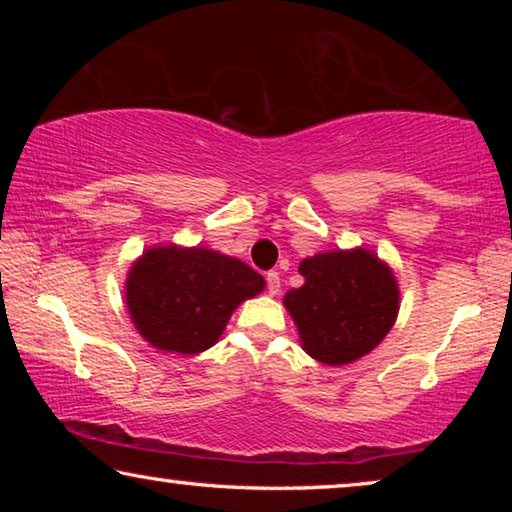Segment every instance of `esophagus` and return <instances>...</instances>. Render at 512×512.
Wrapping results in <instances>:
<instances>
[{
	"label": "esophagus",
	"mask_w": 512,
	"mask_h": 512,
	"mask_svg": "<svg viewBox=\"0 0 512 512\" xmlns=\"http://www.w3.org/2000/svg\"><path fill=\"white\" fill-rule=\"evenodd\" d=\"M266 287H268V293H271V296L280 293V273L268 271L266 273Z\"/></svg>",
	"instance_id": "34e87169"
}]
</instances>
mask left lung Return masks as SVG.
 <instances>
[{
	"label": "left lung",
	"instance_id": "1",
	"mask_svg": "<svg viewBox=\"0 0 512 512\" xmlns=\"http://www.w3.org/2000/svg\"><path fill=\"white\" fill-rule=\"evenodd\" d=\"M305 284L284 296L302 348L320 363L343 366L375 350L391 332L400 291L391 268L363 248L334 250L300 264Z\"/></svg>",
	"mask_w": 512,
	"mask_h": 512
}]
</instances>
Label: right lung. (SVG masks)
I'll list each match as a JSON object with an SVG mask.
<instances>
[{
    "instance_id": "1",
    "label": "right lung",
    "mask_w": 512,
    "mask_h": 512,
    "mask_svg": "<svg viewBox=\"0 0 512 512\" xmlns=\"http://www.w3.org/2000/svg\"><path fill=\"white\" fill-rule=\"evenodd\" d=\"M264 277L207 248H151L126 280V305L155 348L198 354L219 341L239 302L257 296Z\"/></svg>"
}]
</instances>
